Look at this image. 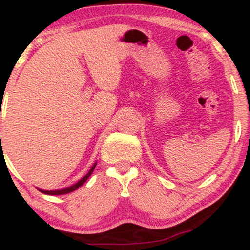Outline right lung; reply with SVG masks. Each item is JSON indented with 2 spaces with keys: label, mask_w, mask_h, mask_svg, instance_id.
<instances>
[{
  "label": "right lung",
  "mask_w": 250,
  "mask_h": 250,
  "mask_svg": "<svg viewBox=\"0 0 250 250\" xmlns=\"http://www.w3.org/2000/svg\"><path fill=\"white\" fill-rule=\"evenodd\" d=\"M95 167H96V162L94 163V165H93V167L90 168V170H89L88 173L85 174L84 176H83L81 180H79V181H77V182L75 183V185L70 186V187L63 188V189H56V190H43V189H39V190L41 191V193H43V194H47V195H63V194H68V193H71V191L76 190L77 188H80V187H81V186L83 185V183H84L85 181L88 180V177L90 176L91 173H93V171H94V169H95Z\"/></svg>",
  "instance_id": "right-lung-1"
}]
</instances>
